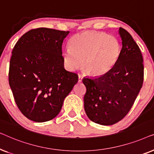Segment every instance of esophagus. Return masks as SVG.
<instances>
[{
  "label": "esophagus",
  "mask_w": 154,
  "mask_h": 154,
  "mask_svg": "<svg viewBox=\"0 0 154 154\" xmlns=\"http://www.w3.org/2000/svg\"><path fill=\"white\" fill-rule=\"evenodd\" d=\"M83 77L82 75H81V74L79 75V83H81L82 81H83Z\"/></svg>",
  "instance_id": "obj_1"
}]
</instances>
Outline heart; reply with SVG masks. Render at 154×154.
Segmentation results:
<instances>
[{
    "label": "heart",
    "mask_w": 154,
    "mask_h": 154,
    "mask_svg": "<svg viewBox=\"0 0 154 154\" xmlns=\"http://www.w3.org/2000/svg\"><path fill=\"white\" fill-rule=\"evenodd\" d=\"M121 52L119 42L115 37L106 33L85 31L72 37L70 48L63 52V60L71 71L83 64L88 72L94 75L106 73L112 68Z\"/></svg>",
    "instance_id": "1"
}]
</instances>
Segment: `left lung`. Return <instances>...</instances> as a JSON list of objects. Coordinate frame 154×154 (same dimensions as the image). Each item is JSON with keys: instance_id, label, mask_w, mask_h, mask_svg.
<instances>
[{"instance_id": "1", "label": "left lung", "mask_w": 154, "mask_h": 154, "mask_svg": "<svg viewBox=\"0 0 154 154\" xmlns=\"http://www.w3.org/2000/svg\"><path fill=\"white\" fill-rule=\"evenodd\" d=\"M122 49L113 66L104 75L84 78V109L92 122L111 125L128 114L142 87L144 64L141 50L125 29L119 28Z\"/></svg>"}]
</instances>
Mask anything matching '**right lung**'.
<instances>
[{
  "label": "right lung",
  "mask_w": 154,
  "mask_h": 154,
  "mask_svg": "<svg viewBox=\"0 0 154 154\" xmlns=\"http://www.w3.org/2000/svg\"><path fill=\"white\" fill-rule=\"evenodd\" d=\"M69 31L38 28L24 33L12 50L9 84L17 106L35 122L56 117L79 76L64 68L62 44Z\"/></svg>",
  "instance_id": "1"
}]
</instances>
